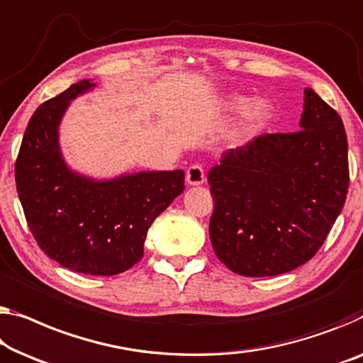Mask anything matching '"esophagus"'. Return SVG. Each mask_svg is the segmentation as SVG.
Segmentation results:
<instances>
[{"label": "esophagus", "mask_w": 363, "mask_h": 363, "mask_svg": "<svg viewBox=\"0 0 363 363\" xmlns=\"http://www.w3.org/2000/svg\"><path fill=\"white\" fill-rule=\"evenodd\" d=\"M186 182L189 186H202L205 182V172L202 169V166L199 164L189 166L186 171Z\"/></svg>", "instance_id": "1"}]
</instances>
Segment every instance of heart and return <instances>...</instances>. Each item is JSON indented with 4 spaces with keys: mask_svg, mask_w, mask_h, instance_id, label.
I'll return each instance as SVG.
<instances>
[{
    "mask_svg": "<svg viewBox=\"0 0 363 363\" xmlns=\"http://www.w3.org/2000/svg\"><path fill=\"white\" fill-rule=\"evenodd\" d=\"M264 113H266V106H264L261 101H254L247 106V116H250L252 121H257V118L264 117Z\"/></svg>",
    "mask_w": 363,
    "mask_h": 363,
    "instance_id": "1",
    "label": "heart"
}]
</instances>
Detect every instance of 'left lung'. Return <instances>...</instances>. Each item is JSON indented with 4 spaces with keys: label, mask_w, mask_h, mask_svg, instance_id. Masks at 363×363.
Instances as JSON below:
<instances>
[{
    "label": "left lung",
    "mask_w": 363,
    "mask_h": 363,
    "mask_svg": "<svg viewBox=\"0 0 363 363\" xmlns=\"http://www.w3.org/2000/svg\"><path fill=\"white\" fill-rule=\"evenodd\" d=\"M210 241L235 274L270 277L310 261L342 212L349 189L342 118L305 89L300 130L259 135L208 171Z\"/></svg>",
    "instance_id": "1"
}]
</instances>
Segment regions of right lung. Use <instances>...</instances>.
Wrapping results in <instances>:
<instances>
[{
  "label": "right lung",
  "instance_id": "1",
  "mask_svg": "<svg viewBox=\"0 0 363 363\" xmlns=\"http://www.w3.org/2000/svg\"><path fill=\"white\" fill-rule=\"evenodd\" d=\"M93 86L83 79L37 107L16 160V189L30 233L48 257L74 272L116 275L143 257L151 223L184 191V171L94 181L69 169L58 125L69 101Z\"/></svg>",
  "mask_w": 363,
  "mask_h": 363
}]
</instances>
